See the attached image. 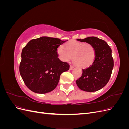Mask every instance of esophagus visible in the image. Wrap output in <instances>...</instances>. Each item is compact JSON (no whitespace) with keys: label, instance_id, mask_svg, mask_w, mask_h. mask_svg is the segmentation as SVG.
I'll use <instances>...</instances> for the list:
<instances>
[{"label":"esophagus","instance_id":"obj_1","mask_svg":"<svg viewBox=\"0 0 129 129\" xmlns=\"http://www.w3.org/2000/svg\"><path fill=\"white\" fill-rule=\"evenodd\" d=\"M74 66H72V65H71L70 66V70H72L73 68H74Z\"/></svg>","mask_w":129,"mask_h":129}]
</instances>
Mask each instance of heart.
I'll return each instance as SVG.
<instances>
[{
    "label": "heart",
    "instance_id": "heart-1",
    "mask_svg": "<svg viewBox=\"0 0 129 129\" xmlns=\"http://www.w3.org/2000/svg\"><path fill=\"white\" fill-rule=\"evenodd\" d=\"M58 57L63 61H68L73 57V61L79 67L91 65L95 59L96 53L93 46L90 43L71 41L57 48Z\"/></svg>",
    "mask_w": 129,
    "mask_h": 129
}]
</instances>
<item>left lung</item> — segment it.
<instances>
[{
  "label": "left lung",
  "mask_w": 129,
  "mask_h": 129,
  "mask_svg": "<svg viewBox=\"0 0 129 129\" xmlns=\"http://www.w3.org/2000/svg\"><path fill=\"white\" fill-rule=\"evenodd\" d=\"M77 40L91 44L95 48L96 56L90 66L82 69V75L76 80L77 85L85 91L99 90L108 83L114 68L111 49L104 40L97 37H90Z\"/></svg>",
  "instance_id": "8db88e82"
}]
</instances>
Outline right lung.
I'll use <instances>...</instances> for the list:
<instances>
[{"instance_id": "obj_1", "label": "right lung", "mask_w": 129, "mask_h": 129, "mask_svg": "<svg viewBox=\"0 0 129 129\" xmlns=\"http://www.w3.org/2000/svg\"><path fill=\"white\" fill-rule=\"evenodd\" d=\"M66 41L42 37L28 42L22 50L19 72L25 84L34 92L46 93L55 89L61 74L69 69L58 57L57 50Z\"/></svg>"}]
</instances>
